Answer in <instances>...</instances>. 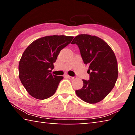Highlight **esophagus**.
Listing matches in <instances>:
<instances>
[{"label":"esophagus","mask_w":135,"mask_h":135,"mask_svg":"<svg viewBox=\"0 0 135 135\" xmlns=\"http://www.w3.org/2000/svg\"><path fill=\"white\" fill-rule=\"evenodd\" d=\"M67 76V77H68V79H70V80H73V79H74V77H71V76H68V75H67V76Z\"/></svg>","instance_id":"obj_1"}]
</instances>
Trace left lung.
<instances>
[{
    "instance_id": "left-lung-1",
    "label": "left lung",
    "mask_w": 135,
    "mask_h": 135,
    "mask_svg": "<svg viewBox=\"0 0 135 135\" xmlns=\"http://www.w3.org/2000/svg\"><path fill=\"white\" fill-rule=\"evenodd\" d=\"M79 46L85 64L89 65V80H83V86L76 90L78 97L89 104L103 100L115 86L118 78V64L111 47L102 38L81 34L76 36L71 44Z\"/></svg>"
}]
</instances>
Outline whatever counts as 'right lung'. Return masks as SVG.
Here are the masks:
<instances>
[{
    "label": "right lung",
    "mask_w": 135,
    "mask_h": 135,
    "mask_svg": "<svg viewBox=\"0 0 135 135\" xmlns=\"http://www.w3.org/2000/svg\"><path fill=\"white\" fill-rule=\"evenodd\" d=\"M74 37L47 36L33 41L20 59L18 71L22 85L30 95L37 99L52 97L64 77L51 74L59 52Z\"/></svg>",
    "instance_id": "1"
}]
</instances>
